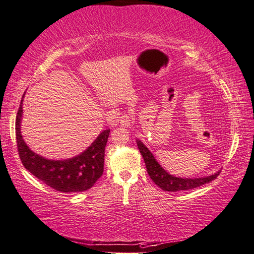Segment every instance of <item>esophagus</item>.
<instances>
[{
  "instance_id": "obj_1",
  "label": "esophagus",
  "mask_w": 254,
  "mask_h": 254,
  "mask_svg": "<svg viewBox=\"0 0 254 254\" xmlns=\"http://www.w3.org/2000/svg\"><path fill=\"white\" fill-rule=\"evenodd\" d=\"M131 124V117L130 114H122L120 118V126L123 127H128Z\"/></svg>"
}]
</instances>
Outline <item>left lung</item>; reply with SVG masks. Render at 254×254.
Here are the masks:
<instances>
[{
    "label": "left lung",
    "instance_id": "left-lung-1",
    "mask_svg": "<svg viewBox=\"0 0 254 254\" xmlns=\"http://www.w3.org/2000/svg\"><path fill=\"white\" fill-rule=\"evenodd\" d=\"M136 144L138 150H140L142 156L144 158V163L146 165V171L148 175L152 178V181L156 184V185L161 188V190L165 191H178V190H192V188L199 187L203 184L210 183L211 181L217 178V176L220 174V171L212 174L209 176L205 177H198V178H182L176 177L174 175L168 174L164 168L158 164L155 160L151 151L144 145L140 141L136 140Z\"/></svg>",
    "mask_w": 254,
    "mask_h": 254
}]
</instances>
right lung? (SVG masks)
I'll list each match as a JSON object with an SVG mask.
<instances>
[{
	"instance_id": "right-lung-1",
	"label": "right lung",
	"mask_w": 254,
	"mask_h": 254,
	"mask_svg": "<svg viewBox=\"0 0 254 254\" xmlns=\"http://www.w3.org/2000/svg\"><path fill=\"white\" fill-rule=\"evenodd\" d=\"M22 104L23 99L16 116L15 132L19 158L24 167L57 191L79 192L91 188L103 174L104 151L110 130L102 131L91 145L77 156L67 160H49L33 152L24 141L21 132Z\"/></svg>"
}]
</instances>
